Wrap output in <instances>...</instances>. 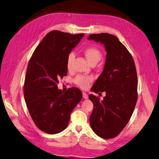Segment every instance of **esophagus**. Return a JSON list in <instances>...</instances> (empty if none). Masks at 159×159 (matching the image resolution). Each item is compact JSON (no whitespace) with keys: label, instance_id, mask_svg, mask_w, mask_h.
Instances as JSON below:
<instances>
[{"label":"esophagus","instance_id":"34e87169","mask_svg":"<svg viewBox=\"0 0 159 159\" xmlns=\"http://www.w3.org/2000/svg\"><path fill=\"white\" fill-rule=\"evenodd\" d=\"M83 98L84 99H88V95H87V93H83Z\"/></svg>","mask_w":159,"mask_h":159}]
</instances>
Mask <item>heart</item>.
<instances>
[{
	"label": "heart",
	"instance_id": "heart-1",
	"mask_svg": "<svg viewBox=\"0 0 159 159\" xmlns=\"http://www.w3.org/2000/svg\"><path fill=\"white\" fill-rule=\"evenodd\" d=\"M84 54L87 59L88 62L91 64L97 63L102 58V53L96 47H89L84 49ZM74 58L75 55L73 53L69 54L67 58V67L68 69H70L72 61ZM92 80L93 79L91 76L79 75L75 78V83L77 86L85 89L89 87V83L91 82Z\"/></svg>",
	"mask_w": 159,
	"mask_h": 159
}]
</instances>
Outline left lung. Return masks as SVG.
I'll use <instances>...</instances> for the list:
<instances>
[{"label": "left lung", "mask_w": 159, "mask_h": 159, "mask_svg": "<svg viewBox=\"0 0 159 159\" xmlns=\"http://www.w3.org/2000/svg\"><path fill=\"white\" fill-rule=\"evenodd\" d=\"M88 39L103 44L107 52L103 70L91 88L96 93L105 91L106 95L100 101L89 95L93 103L89 121L97 136L109 139L122 131L135 108L138 98L136 66L132 55L116 36L107 33L91 34Z\"/></svg>", "instance_id": "8db88e82"}]
</instances>
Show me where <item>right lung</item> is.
<instances>
[{
    "label": "right lung",
    "mask_w": 159,
    "mask_h": 159,
    "mask_svg": "<svg viewBox=\"0 0 159 159\" xmlns=\"http://www.w3.org/2000/svg\"><path fill=\"white\" fill-rule=\"evenodd\" d=\"M84 35L50 31L35 48L28 64L24 97L35 124L47 134L66 129L71 112L82 99L79 89L62 92L57 84L67 75L68 56Z\"/></svg>",
    "instance_id": "add662e5"
}]
</instances>
